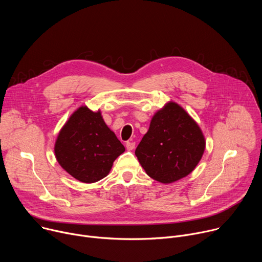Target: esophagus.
Returning <instances> with one entry per match:
<instances>
[{"mask_svg": "<svg viewBox=\"0 0 262 262\" xmlns=\"http://www.w3.org/2000/svg\"><path fill=\"white\" fill-rule=\"evenodd\" d=\"M125 146H126L127 150H133V149H134L135 146H136V143H135V142H126Z\"/></svg>", "mask_w": 262, "mask_h": 262, "instance_id": "34e87169", "label": "esophagus"}]
</instances>
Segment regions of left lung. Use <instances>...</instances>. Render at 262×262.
<instances>
[{"label": "left lung", "mask_w": 262, "mask_h": 262, "mask_svg": "<svg viewBox=\"0 0 262 262\" xmlns=\"http://www.w3.org/2000/svg\"><path fill=\"white\" fill-rule=\"evenodd\" d=\"M204 149L205 138L197 122L169 101L154 115L135 154L148 176L167 184L193 172Z\"/></svg>", "instance_id": "8db88e82"}]
</instances>
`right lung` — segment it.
Segmentation results:
<instances>
[{"mask_svg":"<svg viewBox=\"0 0 262 262\" xmlns=\"http://www.w3.org/2000/svg\"><path fill=\"white\" fill-rule=\"evenodd\" d=\"M54 150L59 165L68 174L92 183L110 173L125 148L107 127L100 111L93 112L82 105L61 128Z\"/></svg>","mask_w":262,"mask_h":262,"instance_id":"add662e5","label":"right lung"}]
</instances>
